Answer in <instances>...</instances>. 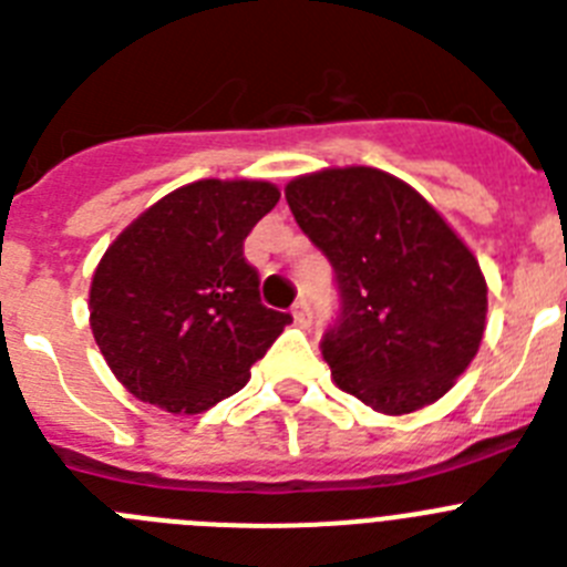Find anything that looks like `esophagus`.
<instances>
[{
	"mask_svg": "<svg viewBox=\"0 0 567 567\" xmlns=\"http://www.w3.org/2000/svg\"><path fill=\"white\" fill-rule=\"evenodd\" d=\"M292 318H295V323H298V327H303V329L312 327V309H309L307 300H298V303H295Z\"/></svg>",
	"mask_w": 567,
	"mask_h": 567,
	"instance_id": "obj_1",
	"label": "esophagus"
}]
</instances>
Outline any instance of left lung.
Instances as JSON below:
<instances>
[{"instance_id":"obj_1","label":"left lung","mask_w":567,"mask_h":567,"mask_svg":"<svg viewBox=\"0 0 567 567\" xmlns=\"http://www.w3.org/2000/svg\"><path fill=\"white\" fill-rule=\"evenodd\" d=\"M295 221L334 269L340 312L320 352L374 412L443 398L480 349L488 287L477 258L423 195L374 167L287 184Z\"/></svg>"}]
</instances>
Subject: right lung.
I'll list each match as a JSON object with an SVG mask.
<instances>
[{
	"mask_svg": "<svg viewBox=\"0 0 567 567\" xmlns=\"http://www.w3.org/2000/svg\"><path fill=\"white\" fill-rule=\"evenodd\" d=\"M269 182L173 189L113 240L90 284V329L130 394L202 414L244 389L292 315L260 303L244 238L278 204Z\"/></svg>",
	"mask_w": 567,
	"mask_h": 567,
	"instance_id": "1",
	"label": "right lung"
}]
</instances>
